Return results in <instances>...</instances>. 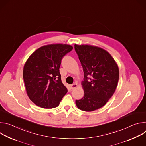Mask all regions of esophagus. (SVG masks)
I'll list each match as a JSON object with an SVG mask.
<instances>
[{"label": "esophagus", "mask_w": 146, "mask_h": 146, "mask_svg": "<svg viewBox=\"0 0 146 146\" xmlns=\"http://www.w3.org/2000/svg\"><path fill=\"white\" fill-rule=\"evenodd\" d=\"M77 86H78V85L77 84V83H74L73 84L71 85L70 87H71L72 90H74V89H76L77 87Z\"/></svg>", "instance_id": "obj_1"}]
</instances>
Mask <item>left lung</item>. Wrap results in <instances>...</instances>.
Segmentation results:
<instances>
[{
    "label": "left lung",
    "instance_id": "left-lung-1",
    "mask_svg": "<svg viewBox=\"0 0 146 146\" xmlns=\"http://www.w3.org/2000/svg\"><path fill=\"white\" fill-rule=\"evenodd\" d=\"M84 72L82 99L76 100L77 108L92 111L103 107L114 94L119 79V69L111 55L101 48L74 45Z\"/></svg>",
    "mask_w": 146,
    "mask_h": 146
}]
</instances>
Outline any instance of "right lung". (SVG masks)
Returning <instances> with one entry per match:
<instances>
[{"label":"right lung","instance_id":"1","mask_svg":"<svg viewBox=\"0 0 146 146\" xmlns=\"http://www.w3.org/2000/svg\"><path fill=\"white\" fill-rule=\"evenodd\" d=\"M72 49L67 44L47 45L36 50L27 60L23 70L26 91L37 106L56 108L67 93L59 69L62 58Z\"/></svg>","mask_w":146,"mask_h":146}]
</instances>
